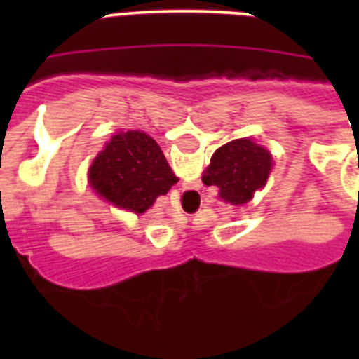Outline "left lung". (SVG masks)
Instances as JSON below:
<instances>
[{
	"label": "left lung",
	"mask_w": 359,
	"mask_h": 359,
	"mask_svg": "<svg viewBox=\"0 0 359 359\" xmlns=\"http://www.w3.org/2000/svg\"><path fill=\"white\" fill-rule=\"evenodd\" d=\"M273 160L269 151L250 138L228 142L212 154L203 172V183L217 187L219 198L231 205H244L268 182Z\"/></svg>",
	"instance_id": "8db88e82"
}]
</instances>
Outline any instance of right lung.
<instances>
[{
    "instance_id": "add662e5",
    "label": "right lung",
    "mask_w": 359,
    "mask_h": 359,
    "mask_svg": "<svg viewBox=\"0 0 359 359\" xmlns=\"http://www.w3.org/2000/svg\"><path fill=\"white\" fill-rule=\"evenodd\" d=\"M88 180L98 196L135 214L177 183L160 145L142 131L116 133L93 160Z\"/></svg>"
}]
</instances>
